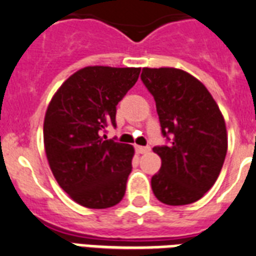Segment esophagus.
I'll return each mask as SVG.
<instances>
[{"label":"esophagus","mask_w":256,"mask_h":256,"mask_svg":"<svg viewBox=\"0 0 256 256\" xmlns=\"http://www.w3.org/2000/svg\"><path fill=\"white\" fill-rule=\"evenodd\" d=\"M135 151L136 154H144L147 151H150V147L148 146H135Z\"/></svg>","instance_id":"esophagus-1"}]
</instances>
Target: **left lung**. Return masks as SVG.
I'll return each mask as SVG.
<instances>
[{"mask_svg": "<svg viewBox=\"0 0 256 256\" xmlns=\"http://www.w3.org/2000/svg\"><path fill=\"white\" fill-rule=\"evenodd\" d=\"M167 144L154 147L162 167L151 178L158 200L186 205L214 186L228 151L225 120L205 85L176 68H143Z\"/></svg>", "mask_w": 256, "mask_h": 256, "instance_id": "8db88e82", "label": "left lung"}]
</instances>
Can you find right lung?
I'll list each match as a JSON object with an SVG mask.
<instances>
[{"label": "right lung", "instance_id": "1", "mask_svg": "<svg viewBox=\"0 0 256 256\" xmlns=\"http://www.w3.org/2000/svg\"><path fill=\"white\" fill-rule=\"evenodd\" d=\"M139 74L140 68L85 67L64 81L47 108L43 139L50 168L82 206L105 209L124 198L134 148L101 132L117 126L118 102Z\"/></svg>", "mask_w": 256, "mask_h": 256}]
</instances>
